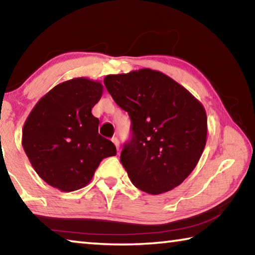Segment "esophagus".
<instances>
[{
	"label": "esophagus",
	"mask_w": 255,
	"mask_h": 255,
	"mask_svg": "<svg viewBox=\"0 0 255 255\" xmlns=\"http://www.w3.org/2000/svg\"><path fill=\"white\" fill-rule=\"evenodd\" d=\"M112 143L116 145V147H117V150H119V139L117 137H112Z\"/></svg>",
	"instance_id": "34e87169"
}]
</instances>
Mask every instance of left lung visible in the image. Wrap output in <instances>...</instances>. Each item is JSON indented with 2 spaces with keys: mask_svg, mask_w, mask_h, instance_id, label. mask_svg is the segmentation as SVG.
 <instances>
[{
  "mask_svg": "<svg viewBox=\"0 0 255 255\" xmlns=\"http://www.w3.org/2000/svg\"><path fill=\"white\" fill-rule=\"evenodd\" d=\"M103 82L131 120V138L120 162L132 184L150 195L178 187L206 146L204 106L171 77L149 68L108 75Z\"/></svg>",
  "mask_w": 255,
  "mask_h": 255,
  "instance_id": "1",
  "label": "left lung"
}]
</instances>
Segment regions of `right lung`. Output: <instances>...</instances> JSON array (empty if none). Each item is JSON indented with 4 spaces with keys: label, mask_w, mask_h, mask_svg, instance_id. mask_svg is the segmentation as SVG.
I'll list each match as a JSON object with an SVG mask.
<instances>
[{
    "label": "right lung",
    "mask_w": 255,
    "mask_h": 255,
    "mask_svg": "<svg viewBox=\"0 0 255 255\" xmlns=\"http://www.w3.org/2000/svg\"><path fill=\"white\" fill-rule=\"evenodd\" d=\"M103 86L77 77L56 85L42 97L24 123L22 146L37 174L60 191L85 187L103 158L116 146L99 135L92 108Z\"/></svg>",
    "instance_id": "right-lung-1"
}]
</instances>
